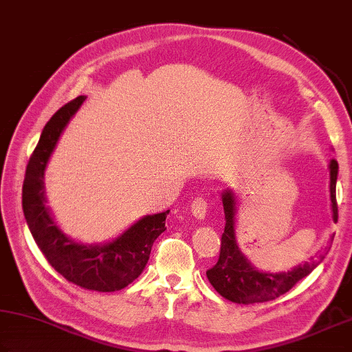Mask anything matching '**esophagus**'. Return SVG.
<instances>
[{"label": "esophagus", "instance_id": "1", "mask_svg": "<svg viewBox=\"0 0 352 352\" xmlns=\"http://www.w3.org/2000/svg\"><path fill=\"white\" fill-rule=\"evenodd\" d=\"M207 198H204V196H196L192 202V213L195 214V218L204 219L207 213Z\"/></svg>", "mask_w": 352, "mask_h": 352}]
</instances>
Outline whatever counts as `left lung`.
Here are the masks:
<instances>
[{"mask_svg": "<svg viewBox=\"0 0 352 352\" xmlns=\"http://www.w3.org/2000/svg\"><path fill=\"white\" fill-rule=\"evenodd\" d=\"M338 175V164L336 159L329 162V193H331V210L332 219L337 223L338 208L336 199V184ZM223 206L226 214V227L223 238H221L219 260L212 269L207 270V278L210 285L217 289L219 295L238 305H254L264 303V301L275 300L280 295L286 294L300 280L309 275L331 249L334 235L329 238L328 244L318 252L317 256L311 258V261L294 267L287 272L270 274L261 272L252 266V263L244 256L238 248L235 235V219H236V198L232 190H226L223 193Z\"/></svg>", "mask_w": 352, "mask_h": 352, "instance_id": "1", "label": "left lung"}]
</instances>
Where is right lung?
<instances>
[{
  "instance_id": "1",
  "label": "right lung",
  "mask_w": 352,
  "mask_h": 352,
  "mask_svg": "<svg viewBox=\"0 0 352 352\" xmlns=\"http://www.w3.org/2000/svg\"><path fill=\"white\" fill-rule=\"evenodd\" d=\"M85 98L78 96L66 103L43 128L24 175L23 212L36 245L60 275L89 291L114 292L126 287L145 269L153 243L166 230L165 219L170 210L146 214L104 244H82L61 232L46 206L43 179L60 134Z\"/></svg>"
}]
</instances>
